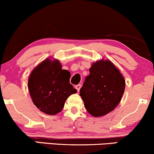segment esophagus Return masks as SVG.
<instances>
[{"label": "esophagus", "mask_w": 154, "mask_h": 154, "mask_svg": "<svg viewBox=\"0 0 154 154\" xmlns=\"http://www.w3.org/2000/svg\"><path fill=\"white\" fill-rule=\"evenodd\" d=\"M81 85H76L75 86V88H76V89H77V91H79V89H81Z\"/></svg>", "instance_id": "1"}]
</instances>
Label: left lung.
<instances>
[{"mask_svg":"<svg viewBox=\"0 0 154 154\" xmlns=\"http://www.w3.org/2000/svg\"><path fill=\"white\" fill-rule=\"evenodd\" d=\"M79 95L87 112L100 117L112 112L120 102L125 80L110 60L102 59L92 63Z\"/></svg>","mask_w":154,"mask_h":154,"instance_id":"left-lung-1","label":"left lung"}]
</instances>
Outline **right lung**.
<instances>
[{
  "instance_id": "add662e5",
  "label": "right lung",
  "mask_w": 154,
  "mask_h": 154,
  "mask_svg": "<svg viewBox=\"0 0 154 154\" xmlns=\"http://www.w3.org/2000/svg\"><path fill=\"white\" fill-rule=\"evenodd\" d=\"M47 58L32 69L28 79V90L34 104L45 114L61 112L67 99L77 93L69 83L70 72L62 69L57 59Z\"/></svg>"
}]
</instances>
